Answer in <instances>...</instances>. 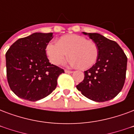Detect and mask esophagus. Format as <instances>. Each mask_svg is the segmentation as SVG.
<instances>
[{
    "label": "esophagus",
    "mask_w": 134,
    "mask_h": 134,
    "mask_svg": "<svg viewBox=\"0 0 134 134\" xmlns=\"http://www.w3.org/2000/svg\"><path fill=\"white\" fill-rule=\"evenodd\" d=\"M65 73H67V74H71L73 71H70V70H68V69H65Z\"/></svg>",
    "instance_id": "obj_1"
}]
</instances>
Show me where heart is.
Returning a JSON list of instances; mask_svg holds the SVG:
<instances>
[{
    "label": "heart",
    "mask_w": 134,
    "mask_h": 134,
    "mask_svg": "<svg viewBox=\"0 0 134 134\" xmlns=\"http://www.w3.org/2000/svg\"><path fill=\"white\" fill-rule=\"evenodd\" d=\"M46 53L52 64L60 65L67 59L69 64L81 70L87 69L96 64L98 58V47L94 41L82 36L68 34L61 36L56 43L46 46ZM68 55H67V53Z\"/></svg>",
    "instance_id": "1"
}]
</instances>
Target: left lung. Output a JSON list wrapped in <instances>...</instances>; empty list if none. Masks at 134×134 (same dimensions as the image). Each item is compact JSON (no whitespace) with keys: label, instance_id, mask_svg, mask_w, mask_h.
<instances>
[{"label":"left lung","instance_id":"obj_1","mask_svg":"<svg viewBox=\"0 0 134 134\" xmlns=\"http://www.w3.org/2000/svg\"><path fill=\"white\" fill-rule=\"evenodd\" d=\"M98 47V58L84 71L83 81L76 86L82 95L96 102H105L117 96L124 86L127 58L114 41L97 33H86Z\"/></svg>","mask_w":134,"mask_h":134}]
</instances>
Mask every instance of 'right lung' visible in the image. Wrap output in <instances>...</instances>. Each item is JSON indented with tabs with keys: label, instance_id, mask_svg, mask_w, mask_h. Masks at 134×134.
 Listing matches in <instances>:
<instances>
[{
	"label": "right lung",
	"instance_id": "right-lung-1",
	"mask_svg": "<svg viewBox=\"0 0 134 134\" xmlns=\"http://www.w3.org/2000/svg\"><path fill=\"white\" fill-rule=\"evenodd\" d=\"M53 33H34L19 38L5 54L10 89L20 98L36 101L51 94L64 70L51 64L46 48Z\"/></svg>",
	"mask_w": 134,
	"mask_h": 134
}]
</instances>
